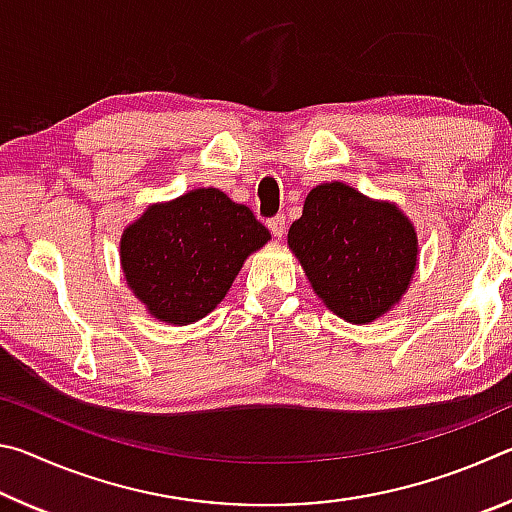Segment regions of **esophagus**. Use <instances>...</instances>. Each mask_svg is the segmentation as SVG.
Returning a JSON list of instances; mask_svg holds the SVG:
<instances>
[{
  "instance_id": "34e87169",
  "label": "esophagus",
  "mask_w": 512,
  "mask_h": 512,
  "mask_svg": "<svg viewBox=\"0 0 512 512\" xmlns=\"http://www.w3.org/2000/svg\"><path fill=\"white\" fill-rule=\"evenodd\" d=\"M268 230H271V235L275 239H282L284 232H287V223H284V216H273V219H268Z\"/></svg>"
}]
</instances>
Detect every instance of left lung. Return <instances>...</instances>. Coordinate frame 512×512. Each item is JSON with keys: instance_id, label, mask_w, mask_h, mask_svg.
I'll return each instance as SVG.
<instances>
[{"instance_id": "1", "label": "left lung", "mask_w": 512, "mask_h": 512, "mask_svg": "<svg viewBox=\"0 0 512 512\" xmlns=\"http://www.w3.org/2000/svg\"><path fill=\"white\" fill-rule=\"evenodd\" d=\"M289 248L316 296L354 325L391 311L418 264V235L400 207L345 183L311 189L289 228Z\"/></svg>"}]
</instances>
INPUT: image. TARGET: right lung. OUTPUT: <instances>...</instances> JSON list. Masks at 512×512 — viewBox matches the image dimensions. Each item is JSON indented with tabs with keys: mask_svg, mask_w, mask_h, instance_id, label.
<instances>
[{
	"mask_svg": "<svg viewBox=\"0 0 512 512\" xmlns=\"http://www.w3.org/2000/svg\"><path fill=\"white\" fill-rule=\"evenodd\" d=\"M271 239L246 205L221 189H192L151 205L121 235L128 287L162 323L189 325L225 298L244 259Z\"/></svg>",
	"mask_w": 512,
	"mask_h": 512,
	"instance_id": "add662e5",
	"label": "right lung"
}]
</instances>
